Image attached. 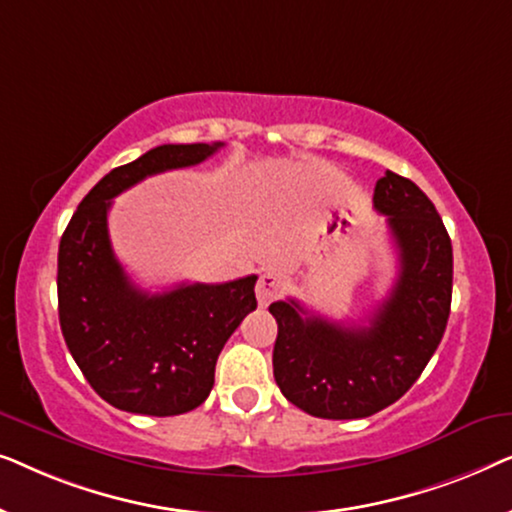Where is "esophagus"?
<instances>
[{"mask_svg": "<svg viewBox=\"0 0 512 512\" xmlns=\"http://www.w3.org/2000/svg\"><path fill=\"white\" fill-rule=\"evenodd\" d=\"M279 291H282V279H279L277 272H263L261 277H258V284H256V298H258V305H270L272 300L279 296Z\"/></svg>", "mask_w": 512, "mask_h": 512, "instance_id": "esophagus-1", "label": "esophagus"}]
</instances>
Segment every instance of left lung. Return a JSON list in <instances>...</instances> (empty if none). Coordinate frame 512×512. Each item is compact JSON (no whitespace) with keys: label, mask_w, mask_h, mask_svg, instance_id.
<instances>
[{"label":"left lung","mask_w":512,"mask_h":512,"mask_svg":"<svg viewBox=\"0 0 512 512\" xmlns=\"http://www.w3.org/2000/svg\"><path fill=\"white\" fill-rule=\"evenodd\" d=\"M373 205L387 216L398 249V279L368 326L310 314L277 300L272 352L286 401L321 419H361L396 403L443 340L452 303V242L422 188L396 172L375 184Z\"/></svg>","instance_id":"8db88e82"}]
</instances>
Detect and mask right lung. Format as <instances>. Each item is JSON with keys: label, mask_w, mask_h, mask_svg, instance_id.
<instances>
[{"label": "right lung", "mask_w": 512, "mask_h": 512, "mask_svg": "<svg viewBox=\"0 0 512 512\" xmlns=\"http://www.w3.org/2000/svg\"><path fill=\"white\" fill-rule=\"evenodd\" d=\"M214 144H163L93 186L58 251V314L76 366L118 410L172 417L205 403L223 345L256 310V275L226 284L137 289L111 249V198L167 170L198 165Z\"/></svg>", "instance_id": "obj_1"}]
</instances>
